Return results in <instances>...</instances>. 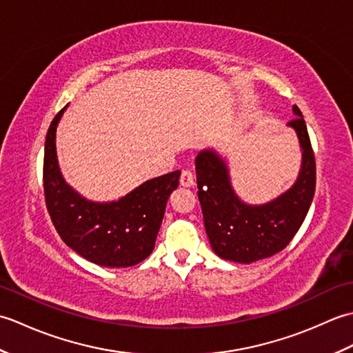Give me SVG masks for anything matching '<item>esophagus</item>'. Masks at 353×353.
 <instances>
[{
    "label": "esophagus",
    "mask_w": 353,
    "mask_h": 353,
    "mask_svg": "<svg viewBox=\"0 0 353 353\" xmlns=\"http://www.w3.org/2000/svg\"><path fill=\"white\" fill-rule=\"evenodd\" d=\"M181 185L182 186H192L194 185V172L191 170H182Z\"/></svg>",
    "instance_id": "34e87169"
}]
</instances>
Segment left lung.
Here are the masks:
<instances>
[{"instance_id":"8db88e82","label":"left lung","mask_w":353,"mask_h":353,"mask_svg":"<svg viewBox=\"0 0 353 353\" xmlns=\"http://www.w3.org/2000/svg\"><path fill=\"white\" fill-rule=\"evenodd\" d=\"M288 125L296 130L302 147V170L290 191L272 203L247 206L235 196L226 165L214 152L196 159L197 196L205 229L220 258L250 264L283 250L301 229L316 192V157L302 112L292 108Z\"/></svg>"}]
</instances>
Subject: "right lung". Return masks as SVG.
I'll return each instance as SVG.
<instances>
[{
	"label": "right lung",
	"instance_id": "add662e5",
	"mask_svg": "<svg viewBox=\"0 0 353 353\" xmlns=\"http://www.w3.org/2000/svg\"><path fill=\"white\" fill-rule=\"evenodd\" d=\"M66 106L52 118L45 139L43 196L63 243L103 267H130L154 249L170 194L181 171L154 177L112 203H92L65 183L56 156V127Z\"/></svg>",
	"mask_w": 353,
	"mask_h": 353
}]
</instances>
